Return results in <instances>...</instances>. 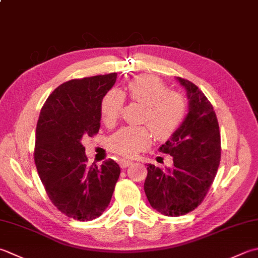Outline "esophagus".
<instances>
[{
  "label": "esophagus",
  "mask_w": 258,
  "mask_h": 258,
  "mask_svg": "<svg viewBox=\"0 0 258 258\" xmlns=\"http://www.w3.org/2000/svg\"><path fill=\"white\" fill-rule=\"evenodd\" d=\"M119 164H120V168H127L131 164H132V161H128V160H120L119 161Z\"/></svg>",
  "instance_id": "obj_1"
}]
</instances>
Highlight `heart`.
<instances>
[{"label": "heart", "instance_id": "1", "mask_svg": "<svg viewBox=\"0 0 258 258\" xmlns=\"http://www.w3.org/2000/svg\"><path fill=\"white\" fill-rule=\"evenodd\" d=\"M125 95L143 105L142 120L150 125L158 139H168L172 135L184 117L183 96L168 90L162 80L154 76L143 75L128 82L125 92L110 90L106 94L102 102V116L106 124H113L119 117ZM152 131L146 125L126 126L112 135L109 148L125 158H132L152 143Z\"/></svg>", "mask_w": 258, "mask_h": 258}]
</instances>
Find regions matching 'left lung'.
Returning <instances> with one entry per match:
<instances>
[{
	"instance_id": "left-lung-1",
	"label": "left lung",
	"mask_w": 258,
	"mask_h": 258,
	"mask_svg": "<svg viewBox=\"0 0 258 258\" xmlns=\"http://www.w3.org/2000/svg\"><path fill=\"white\" fill-rule=\"evenodd\" d=\"M188 97V114L160 152L173 159L171 168L148 165L144 191L152 208L178 217L204 200L220 162L219 125L213 105L189 80L176 77Z\"/></svg>"
}]
</instances>
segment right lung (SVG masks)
<instances>
[{
    "label": "right lung",
    "instance_id": "obj_1",
    "mask_svg": "<svg viewBox=\"0 0 258 258\" xmlns=\"http://www.w3.org/2000/svg\"><path fill=\"white\" fill-rule=\"evenodd\" d=\"M117 74L74 79L50 94L42 106L35 132L34 161L50 200L70 218H97L107 208L120 173L109 159L88 165L85 136L97 134L104 96Z\"/></svg>",
    "mask_w": 258,
    "mask_h": 258
}]
</instances>
